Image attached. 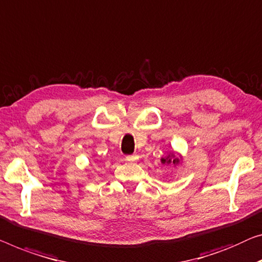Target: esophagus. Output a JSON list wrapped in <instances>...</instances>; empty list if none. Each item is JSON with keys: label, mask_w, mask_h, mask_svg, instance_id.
I'll return each mask as SVG.
<instances>
[{"label": "esophagus", "mask_w": 262, "mask_h": 262, "mask_svg": "<svg viewBox=\"0 0 262 262\" xmlns=\"http://www.w3.org/2000/svg\"><path fill=\"white\" fill-rule=\"evenodd\" d=\"M126 160L128 162H136L139 160V156L136 154H133V155H127L126 156Z\"/></svg>", "instance_id": "esophagus-1"}]
</instances>
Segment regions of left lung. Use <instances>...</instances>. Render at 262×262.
<instances>
[{"instance_id": "left-lung-1", "label": "left lung", "mask_w": 262, "mask_h": 262, "mask_svg": "<svg viewBox=\"0 0 262 262\" xmlns=\"http://www.w3.org/2000/svg\"><path fill=\"white\" fill-rule=\"evenodd\" d=\"M182 161V156L179 155L177 156V154H175V151H171V153H169L167 156H165V158H161V162L162 163H171V165L174 166H178L179 163H180Z\"/></svg>"}]
</instances>
